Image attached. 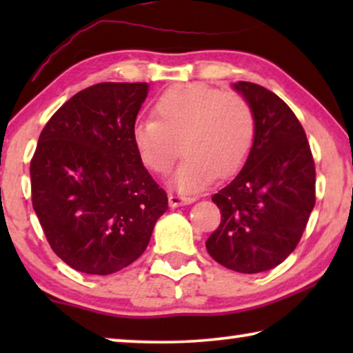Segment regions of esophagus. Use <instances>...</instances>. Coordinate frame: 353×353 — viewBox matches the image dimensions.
I'll return each mask as SVG.
<instances>
[{
    "mask_svg": "<svg viewBox=\"0 0 353 353\" xmlns=\"http://www.w3.org/2000/svg\"><path fill=\"white\" fill-rule=\"evenodd\" d=\"M196 197H185V196H178V194H168V204L170 207H180V205H186V204H191V202H194Z\"/></svg>",
    "mask_w": 353,
    "mask_h": 353,
    "instance_id": "1",
    "label": "esophagus"
}]
</instances>
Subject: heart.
Here are the masks:
<instances>
[{
    "mask_svg": "<svg viewBox=\"0 0 353 353\" xmlns=\"http://www.w3.org/2000/svg\"><path fill=\"white\" fill-rule=\"evenodd\" d=\"M152 112L156 119L133 125V148L146 168L165 175L183 143L186 157L170 180L175 191H202L216 175H234L248 161L255 115L241 96L202 83L176 85L159 96Z\"/></svg>",
    "mask_w": 353,
    "mask_h": 353,
    "instance_id": "b5f03b06",
    "label": "heart"
}]
</instances>
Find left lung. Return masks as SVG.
Here are the masks:
<instances>
[{"mask_svg": "<svg viewBox=\"0 0 353 353\" xmlns=\"http://www.w3.org/2000/svg\"><path fill=\"white\" fill-rule=\"evenodd\" d=\"M233 90L254 110L255 139L241 172L212 196L221 221L205 248L233 272L260 273L278 267L302 238L315 207V162L281 98L250 81Z\"/></svg>", "mask_w": 353, "mask_h": 353, "instance_id": "1", "label": "left lung"}]
</instances>
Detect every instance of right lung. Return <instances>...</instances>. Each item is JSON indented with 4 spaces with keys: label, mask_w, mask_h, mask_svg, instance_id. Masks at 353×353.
Returning <instances> with one entry per match:
<instances>
[{
    "label": "right lung",
    "mask_w": 353,
    "mask_h": 353,
    "mask_svg": "<svg viewBox=\"0 0 353 353\" xmlns=\"http://www.w3.org/2000/svg\"><path fill=\"white\" fill-rule=\"evenodd\" d=\"M148 83H98L50 119L30 162L32 204L57 257L77 272L133 263L168 209L144 168L132 128Z\"/></svg>",
    "instance_id": "1"
}]
</instances>
